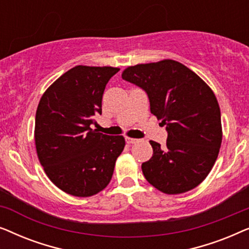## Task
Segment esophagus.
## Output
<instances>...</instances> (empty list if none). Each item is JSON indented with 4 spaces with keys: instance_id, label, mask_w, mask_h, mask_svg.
Segmentation results:
<instances>
[{
    "instance_id": "obj_1",
    "label": "esophagus",
    "mask_w": 249,
    "mask_h": 249,
    "mask_svg": "<svg viewBox=\"0 0 249 249\" xmlns=\"http://www.w3.org/2000/svg\"><path fill=\"white\" fill-rule=\"evenodd\" d=\"M138 141L139 139H136V138H129V137L125 138V142H127L128 144H135V142H137Z\"/></svg>"
}]
</instances>
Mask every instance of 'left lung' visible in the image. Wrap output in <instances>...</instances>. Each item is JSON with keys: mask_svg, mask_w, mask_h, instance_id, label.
<instances>
[{"mask_svg": "<svg viewBox=\"0 0 249 249\" xmlns=\"http://www.w3.org/2000/svg\"><path fill=\"white\" fill-rule=\"evenodd\" d=\"M122 79L147 94L151 113L168 132L166 147L151 141L142 164L147 181L165 194H181L206 178L222 142L221 112L212 89L182 63L163 60L129 67Z\"/></svg>", "mask_w": 249, "mask_h": 249, "instance_id": "left-lung-1", "label": "left lung"}]
</instances>
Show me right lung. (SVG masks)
I'll return each instance as SVG.
<instances>
[{
	"instance_id": "1",
	"label": "right lung",
	"mask_w": 249,
	"mask_h": 249,
	"mask_svg": "<svg viewBox=\"0 0 249 249\" xmlns=\"http://www.w3.org/2000/svg\"><path fill=\"white\" fill-rule=\"evenodd\" d=\"M120 69L77 66L51 85L40 98L35 119V144L44 171L56 187L77 197L100 193L108 185L122 136L93 130L102 114L108 80Z\"/></svg>"
}]
</instances>
